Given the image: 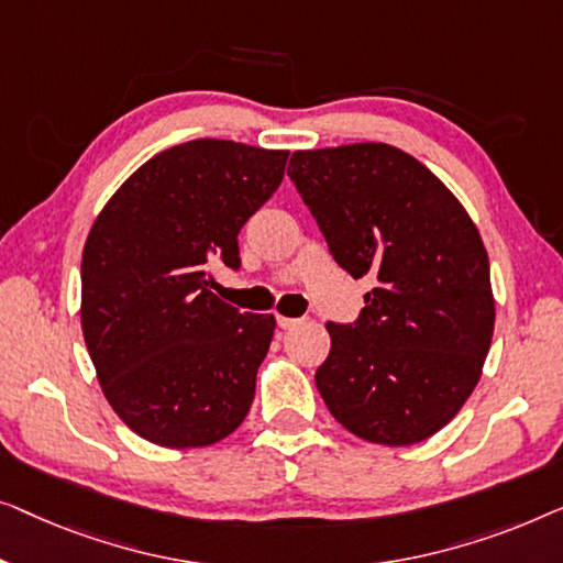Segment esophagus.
Segmentation results:
<instances>
[{"instance_id": "esophagus-1", "label": "esophagus", "mask_w": 563, "mask_h": 563, "mask_svg": "<svg viewBox=\"0 0 563 563\" xmlns=\"http://www.w3.org/2000/svg\"><path fill=\"white\" fill-rule=\"evenodd\" d=\"M300 321H303V319H288V316H278V327L280 329H292V327H298Z\"/></svg>"}]
</instances>
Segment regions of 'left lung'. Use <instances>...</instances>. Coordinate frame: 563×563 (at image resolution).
<instances>
[{
    "instance_id": "left-lung-1",
    "label": "left lung",
    "mask_w": 563,
    "mask_h": 563,
    "mask_svg": "<svg viewBox=\"0 0 563 563\" xmlns=\"http://www.w3.org/2000/svg\"><path fill=\"white\" fill-rule=\"evenodd\" d=\"M288 176L336 265L372 283L357 321L327 323L323 402L364 441L433 437L479 383L493 342L477 227L423 163L383 142L298 150Z\"/></svg>"
}]
</instances>
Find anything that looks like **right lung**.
<instances>
[{
    "mask_svg": "<svg viewBox=\"0 0 563 563\" xmlns=\"http://www.w3.org/2000/svg\"><path fill=\"white\" fill-rule=\"evenodd\" d=\"M285 150L232 140L168 147L124 180L81 260V327L101 390L137 437L209 446L244 421L275 319L213 296L240 271V229L278 191Z\"/></svg>",
    "mask_w": 563,
    "mask_h": 563,
    "instance_id": "obj_1",
    "label": "right lung"
}]
</instances>
